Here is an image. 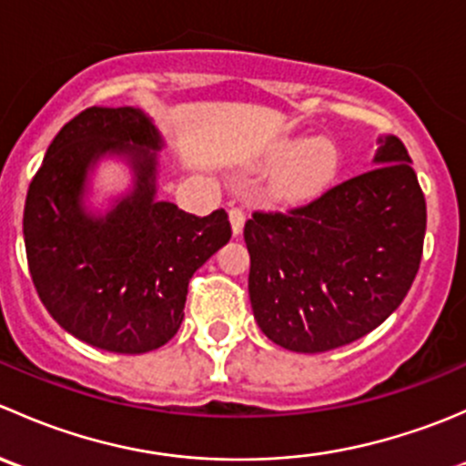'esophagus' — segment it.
Here are the masks:
<instances>
[{"instance_id": "obj_1", "label": "esophagus", "mask_w": 466, "mask_h": 466, "mask_svg": "<svg viewBox=\"0 0 466 466\" xmlns=\"http://www.w3.org/2000/svg\"><path fill=\"white\" fill-rule=\"evenodd\" d=\"M229 225H232L234 237H238V234L243 232V225H246V214H243V209H238V207H232V209H229Z\"/></svg>"}]
</instances>
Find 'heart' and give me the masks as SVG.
Listing matches in <instances>:
<instances>
[{
	"mask_svg": "<svg viewBox=\"0 0 466 466\" xmlns=\"http://www.w3.org/2000/svg\"><path fill=\"white\" fill-rule=\"evenodd\" d=\"M268 198L279 205H302L331 187L340 168V150L329 137H279L263 153L261 167L274 168Z\"/></svg>",
	"mask_w": 466,
	"mask_h": 466,
	"instance_id": "obj_1",
	"label": "heart"
}]
</instances>
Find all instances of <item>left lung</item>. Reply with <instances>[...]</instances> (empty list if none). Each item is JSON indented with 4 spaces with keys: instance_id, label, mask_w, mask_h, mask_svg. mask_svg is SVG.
<instances>
[{
    "instance_id": "obj_1",
    "label": "left lung",
    "mask_w": 466,
    "mask_h": 466,
    "mask_svg": "<svg viewBox=\"0 0 466 466\" xmlns=\"http://www.w3.org/2000/svg\"><path fill=\"white\" fill-rule=\"evenodd\" d=\"M397 137H379L374 168L289 214L255 211L252 311L275 345L320 354L359 340L397 311L420 270L426 200Z\"/></svg>"
}]
</instances>
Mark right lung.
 Segmentation results:
<instances>
[{
	"label": "right lung",
	"mask_w": 466,
	"mask_h": 466,
	"mask_svg": "<svg viewBox=\"0 0 466 466\" xmlns=\"http://www.w3.org/2000/svg\"><path fill=\"white\" fill-rule=\"evenodd\" d=\"M162 148L137 107H87L56 135L26 194V261L42 304L65 331L115 354L171 340L189 279L232 237L225 209L200 218L157 200ZM106 157L129 164L134 187L101 215L85 198Z\"/></svg>",
	"instance_id": "1"
}]
</instances>
